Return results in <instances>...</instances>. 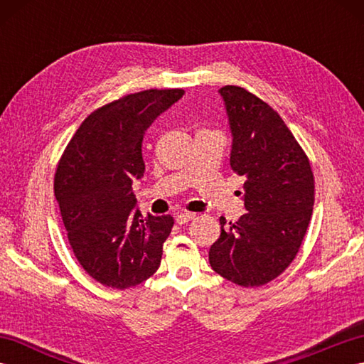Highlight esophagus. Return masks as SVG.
I'll return each instance as SVG.
<instances>
[{
	"mask_svg": "<svg viewBox=\"0 0 364 364\" xmlns=\"http://www.w3.org/2000/svg\"><path fill=\"white\" fill-rule=\"evenodd\" d=\"M194 218H196V214H192V213H181V214L176 215L175 220H176L178 225H184V223L191 222Z\"/></svg>",
	"mask_w": 364,
	"mask_h": 364,
	"instance_id": "obj_1",
	"label": "esophagus"
}]
</instances>
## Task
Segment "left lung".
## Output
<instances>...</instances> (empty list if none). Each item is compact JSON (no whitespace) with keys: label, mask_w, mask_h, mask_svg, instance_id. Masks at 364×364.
Segmentation results:
<instances>
[{"label":"left lung","mask_w":364,"mask_h":364,"mask_svg":"<svg viewBox=\"0 0 364 364\" xmlns=\"http://www.w3.org/2000/svg\"><path fill=\"white\" fill-rule=\"evenodd\" d=\"M233 144L230 166L244 181L247 213L223 228L210 264L228 282L262 286L288 267L304 241L314 205L310 159L266 102L239 86L219 90Z\"/></svg>","instance_id":"left-lung-1"}]
</instances>
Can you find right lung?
I'll return each mask as SVG.
<instances>
[{"mask_svg":"<svg viewBox=\"0 0 364 364\" xmlns=\"http://www.w3.org/2000/svg\"><path fill=\"white\" fill-rule=\"evenodd\" d=\"M183 95V89H150L98 107L58 164L54 196L68 242L82 269L107 288H133L161 264L173 218H142L131 186L145 172V131Z\"/></svg>","mask_w":364,"mask_h":364,"instance_id":"obj_1","label":"right lung"}]
</instances>
